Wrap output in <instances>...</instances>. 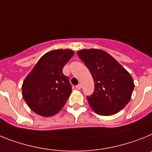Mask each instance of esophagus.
Wrapping results in <instances>:
<instances>
[{"label":"esophagus","instance_id":"esophagus-1","mask_svg":"<svg viewBox=\"0 0 152 152\" xmlns=\"http://www.w3.org/2000/svg\"><path fill=\"white\" fill-rule=\"evenodd\" d=\"M76 88L77 90H80V89L82 88V85H81V84H78L77 86H76Z\"/></svg>","mask_w":152,"mask_h":152}]
</instances>
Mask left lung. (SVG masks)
<instances>
[{"label":"left lung","mask_w":152,"mask_h":152,"mask_svg":"<svg viewBox=\"0 0 152 152\" xmlns=\"http://www.w3.org/2000/svg\"><path fill=\"white\" fill-rule=\"evenodd\" d=\"M77 55L87 66L94 81V92L87 96L90 107L103 116L113 115L121 110L131 100L134 88L129 72L100 49H82Z\"/></svg>","instance_id":"1"}]
</instances>
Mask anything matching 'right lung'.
Listing matches in <instances>:
<instances>
[{
    "label": "right lung",
    "instance_id": "add662e5",
    "mask_svg": "<svg viewBox=\"0 0 152 152\" xmlns=\"http://www.w3.org/2000/svg\"><path fill=\"white\" fill-rule=\"evenodd\" d=\"M70 49H56L41 57L22 84V96L32 111L43 117L56 114L72 93L62 68L73 56Z\"/></svg>",
    "mask_w": 152,
    "mask_h": 152
}]
</instances>
